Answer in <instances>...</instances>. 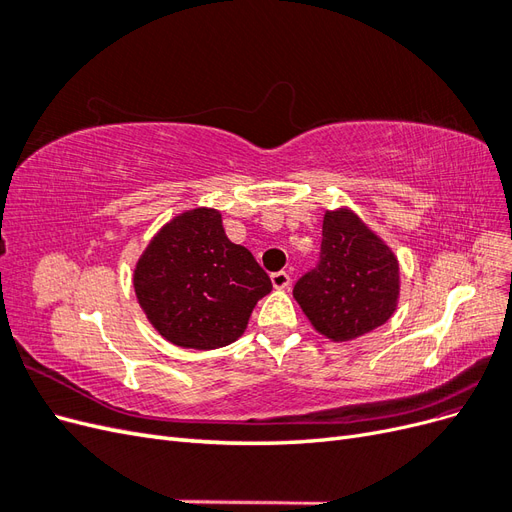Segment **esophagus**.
Returning a JSON list of instances; mask_svg holds the SVG:
<instances>
[{
  "label": "esophagus",
  "instance_id": "34e87169",
  "mask_svg": "<svg viewBox=\"0 0 512 512\" xmlns=\"http://www.w3.org/2000/svg\"><path fill=\"white\" fill-rule=\"evenodd\" d=\"M290 275L286 273V271H277V273H273L271 275V284H273V288H288L290 286Z\"/></svg>",
  "mask_w": 512,
  "mask_h": 512
}]
</instances>
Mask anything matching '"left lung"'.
<instances>
[{"mask_svg":"<svg viewBox=\"0 0 512 512\" xmlns=\"http://www.w3.org/2000/svg\"><path fill=\"white\" fill-rule=\"evenodd\" d=\"M292 294L320 335L350 342L395 314L399 262L354 211H327L318 267L294 284Z\"/></svg>","mask_w":512,"mask_h":512,"instance_id":"left-lung-1","label":"left lung"}]
</instances>
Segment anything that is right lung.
Listing matches in <instances>:
<instances>
[{"instance_id": "obj_1", "label": "right lung", "mask_w": 512, "mask_h": 512, "mask_svg": "<svg viewBox=\"0 0 512 512\" xmlns=\"http://www.w3.org/2000/svg\"><path fill=\"white\" fill-rule=\"evenodd\" d=\"M269 275L232 243L222 213L196 207L175 215L147 245L134 269V292L147 320L170 344L215 350L239 339Z\"/></svg>"}]
</instances>
